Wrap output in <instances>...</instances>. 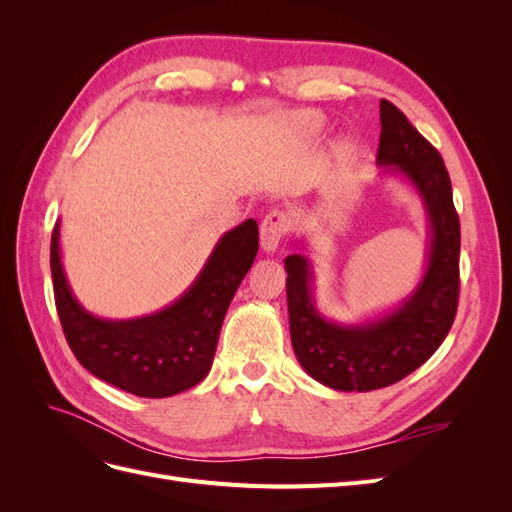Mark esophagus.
<instances>
[{
  "label": "esophagus",
  "mask_w": 512,
  "mask_h": 512,
  "mask_svg": "<svg viewBox=\"0 0 512 512\" xmlns=\"http://www.w3.org/2000/svg\"><path fill=\"white\" fill-rule=\"evenodd\" d=\"M290 230L288 215L280 209H273L265 215V220L260 224V245L265 252H275L277 245L284 239L286 232Z\"/></svg>",
  "instance_id": "esophagus-1"
}]
</instances>
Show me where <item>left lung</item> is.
Wrapping results in <instances>:
<instances>
[{"label":"left lung","instance_id":"obj_1","mask_svg":"<svg viewBox=\"0 0 512 512\" xmlns=\"http://www.w3.org/2000/svg\"><path fill=\"white\" fill-rule=\"evenodd\" d=\"M376 164L406 179L427 213L429 245L421 282L395 309L365 322L324 318L314 303L312 262L286 256L290 339L301 367L335 391H374L399 382L440 348L459 301V215L451 177L436 147L389 100H380Z\"/></svg>","mask_w":512,"mask_h":512}]
</instances>
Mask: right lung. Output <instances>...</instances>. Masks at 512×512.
<instances>
[{
    "label": "right lung",
    "mask_w": 512,
    "mask_h": 512,
    "mask_svg": "<svg viewBox=\"0 0 512 512\" xmlns=\"http://www.w3.org/2000/svg\"><path fill=\"white\" fill-rule=\"evenodd\" d=\"M258 252V224L245 220L220 237L205 267L177 301L156 314L108 320L74 297L61 265L59 222L51 237V275L61 329L79 363L136 397H170L205 380L228 305Z\"/></svg>",
    "instance_id": "add662e5"
}]
</instances>
